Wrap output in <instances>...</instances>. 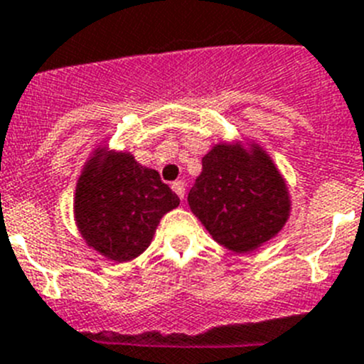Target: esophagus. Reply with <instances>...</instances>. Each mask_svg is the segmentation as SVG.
Wrapping results in <instances>:
<instances>
[{
  "mask_svg": "<svg viewBox=\"0 0 364 364\" xmlns=\"http://www.w3.org/2000/svg\"><path fill=\"white\" fill-rule=\"evenodd\" d=\"M171 188H173V191H175L176 195L180 196V200H184V196H186V184H184V182H182V180H176V182H173Z\"/></svg>",
  "mask_w": 364,
  "mask_h": 364,
  "instance_id": "1",
  "label": "esophagus"
}]
</instances>
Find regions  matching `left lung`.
<instances>
[{
    "instance_id": "obj_1",
    "label": "left lung",
    "mask_w": 364,
    "mask_h": 364,
    "mask_svg": "<svg viewBox=\"0 0 364 364\" xmlns=\"http://www.w3.org/2000/svg\"><path fill=\"white\" fill-rule=\"evenodd\" d=\"M209 235L231 251H251L271 240L289 216V195L271 159L240 146H215L188 195Z\"/></svg>"
}]
</instances>
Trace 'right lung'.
<instances>
[{
	"label": "right lung",
	"instance_id": "1",
	"mask_svg": "<svg viewBox=\"0 0 364 364\" xmlns=\"http://www.w3.org/2000/svg\"><path fill=\"white\" fill-rule=\"evenodd\" d=\"M180 198L155 169L132 155L92 159L75 191V220L88 245L106 258L128 262L146 251L160 218Z\"/></svg>",
	"mask_w": 364,
	"mask_h": 364
}]
</instances>
